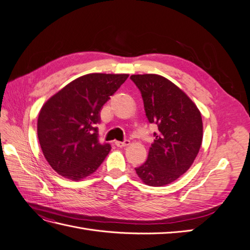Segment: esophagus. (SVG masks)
<instances>
[{
  "instance_id": "34e87169",
  "label": "esophagus",
  "mask_w": 250,
  "mask_h": 250,
  "mask_svg": "<svg viewBox=\"0 0 250 250\" xmlns=\"http://www.w3.org/2000/svg\"><path fill=\"white\" fill-rule=\"evenodd\" d=\"M129 140H124L123 142H120V141H116L115 142V145L117 146V147H125V146H127V145H129Z\"/></svg>"
}]
</instances>
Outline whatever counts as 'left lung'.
Wrapping results in <instances>:
<instances>
[{"mask_svg":"<svg viewBox=\"0 0 250 250\" xmlns=\"http://www.w3.org/2000/svg\"><path fill=\"white\" fill-rule=\"evenodd\" d=\"M130 79L140 89L149 123L158 127L147 161L135 172L148 186L169 185L190 169L199 152L201 113L183 90L160 75H131Z\"/></svg>","mask_w":250,"mask_h":250,"instance_id":"left-lung-1","label":"left lung"}]
</instances>
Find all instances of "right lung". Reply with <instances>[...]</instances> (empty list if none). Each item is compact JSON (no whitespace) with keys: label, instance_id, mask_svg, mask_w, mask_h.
Segmentation results:
<instances>
[{"label":"right lung","instance_id":"add662e5","mask_svg":"<svg viewBox=\"0 0 250 250\" xmlns=\"http://www.w3.org/2000/svg\"><path fill=\"white\" fill-rule=\"evenodd\" d=\"M127 74H87L75 79L43 104L37 135L47 162L60 175L80 180L93 174L111 149L99 142L97 124L110 96Z\"/></svg>","mask_w":250,"mask_h":250}]
</instances>
